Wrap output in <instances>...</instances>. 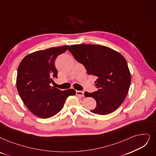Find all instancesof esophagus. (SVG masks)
Listing matches in <instances>:
<instances>
[{"instance_id":"34e87169","label":"esophagus","mask_w":156,"mask_h":156,"mask_svg":"<svg viewBox=\"0 0 156 156\" xmlns=\"http://www.w3.org/2000/svg\"><path fill=\"white\" fill-rule=\"evenodd\" d=\"M76 95L80 97H84V91H76Z\"/></svg>"}]
</instances>
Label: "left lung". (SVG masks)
<instances>
[{
	"instance_id": "1",
	"label": "left lung",
	"mask_w": 156,
	"mask_h": 156,
	"mask_svg": "<svg viewBox=\"0 0 156 156\" xmlns=\"http://www.w3.org/2000/svg\"><path fill=\"white\" fill-rule=\"evenodd\" d=\"M68 51L84 66L88 75L97 79L98 90L84 93L86 97H93L97 102L90 111L101 115L113 113L125 100L131 82L126 59L111 48L98 45H73Z\"/></svg>"
}]
</instances>
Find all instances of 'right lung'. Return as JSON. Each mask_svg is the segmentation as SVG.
<instances>
[{
	"label": "right lung",
	"instance_id": "add662e5",
	"mask_svg": "<svg viewBox=\"0 0 156 156\" xmlns=\"http://www.w3.org/2000/svg\"><path fill=\"white\" fill-rule=\"evenodd\" d=\"M68 47H52L31 53L18 68V92L26 106L36 116L48 118L55 115L63 108L67 97L76 94L73 89L61 91L50 86L53 79L58 77L55 58Z\"/></svg>",
	"mask_w": 156,
	"mask_h": 156
}]
</instances>
